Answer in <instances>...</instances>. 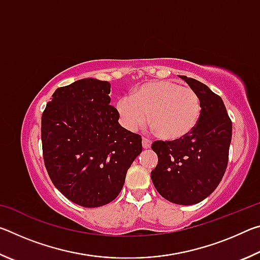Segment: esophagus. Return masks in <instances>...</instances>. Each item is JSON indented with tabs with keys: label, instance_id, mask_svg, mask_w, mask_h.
Returning a JSON list of instances; mask_svg holds the SVG:
<instances>
[{
	"label": "esophagus",
	"instance_id": "esophagus-1",
	"mask_svg": "<svg viewBox=\"0 0 260 260\" xmlns=\"http://www.w3.org/2000/svg\"><path fill=\"white\" fill-rule=\"evenodd\" d=\"M142 147H143V149H149L151 147V141L143 138L142 139Z\"/></svg>",
	"mask_w": 260,
	"mask_h": 260
}]
</instances>
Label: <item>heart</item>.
<instances>
[{"label": "heart", "instance_id": "obj_1", "mask_svg": "<svg viewBox=\"0 0 260 260\" xmlns=\"http://www.w3.org/2000/svg\"><path fill=\"white\" fill-rule=\"evenodd\" d=\"M121 124L136 131L147 122L162 140L186 138L195 128L201 116L199 95L189 87L172 80L156 81L139 87L133 99L122 96L117 102Z\"/></svg>", "mask_w": 260, "mask_h": 260}]
</instances>
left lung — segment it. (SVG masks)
<instances>
[{"mask_svg": "<svg viewBox=\"0 0 260 260\" xmlns=\"http://www.w3.org/2000/svg\"><path fill=\"white\" fill-rule=\"evenodd\" d=\"M179 77L199 95L200 120L186 138L152 143L158 164L151 180L165 200L192 205L210 196L226 172L232 120L221 98L208 86L192 78Z\"/></svg>", "mask_w": 260, "mask_h": 260, "instance_id": "obj_1", "label": "left lung"}]
</instances>
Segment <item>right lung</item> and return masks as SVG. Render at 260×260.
<instances>
[{
	"mask_svg": "<svg viewBox=\"0 0 260 260\" xmlns=\"http://www.w3.org/2000/svg\"><path fill=\"white\" fill-rule=\"evenodd\" d=\"M110 88L108 81L93 78L57 88L42 113L47 172L67 199L85 208L116 199L142 151L141 136L118 122Z\"/></svg>",
	"mask_w": 260,
	"mask_h": 260,
	"instance_id": "obj_1",
	"label": "right lung"
}]
</instances>
